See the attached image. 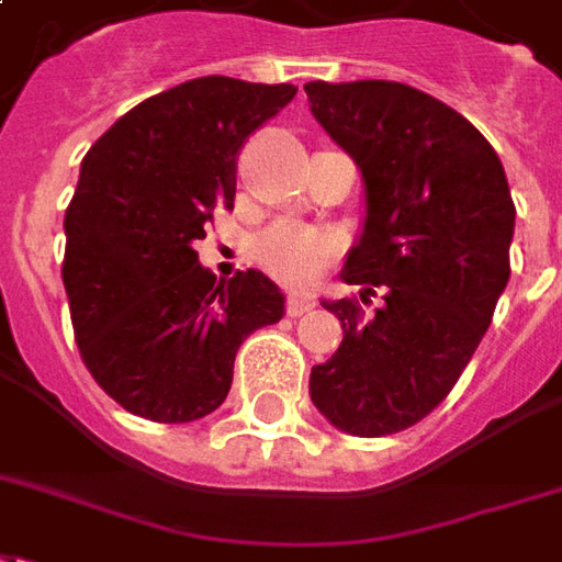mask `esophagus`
Returning <instances> with one entry per match:
<instances>
[{"label": "esophagus", "instance_id": "1", "mask_svg": "<svg viewBox=\"0 0 562 562\" xmlns=\"http://www.w3.org/2000/svg\"><path fill=\"white\" fill-rule=\"evenodd\" d=\"M311 307H314V302H311V299H307V296H290L284 302L286 316H293V319H296V316H302V314H307Z\"/></svg>", "mask_w": 562, "mask_h": 562}]
</instances>
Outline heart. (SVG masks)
Instances as JSON below:
<instances>
[{"label":"heart","mask_w":562,"mask_h":562,"mask_svg":"<svg viewBox=\"0 0 562 562\" xmlns=\"http://www.w3.org/2000/svg\"><path fill=\"white\" fill-rule=\"evenodd\" d=\"M337 255V239L319 227L272 225L255 246L257 263L278 284L305 286Z\"/></svg>","instance_id":"b5f03b06"}]
</instances>
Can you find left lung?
I'll use <instances>...</instances> for the list:
<instances>
[{
    "label": "left lung",
    "mask_w": 562,
    "mask_h": 562,
    "mask_svg": "<svg viewBox=\"0 0 562 562\" xmlns=\"http://www.w3.org/2000/svg\"><path fill=\"white\" fill-rule=\"evenodd\" d=\"M311 112L361 168L364 236L344 266L356 296L326 302L344 340L311 370V400L349 436L420 424L462 376L509 281L516 204L495 147L457 109L403 82H307Z\"/></svg>",
    "instance_id": "8db88e82"
}]
</instances>
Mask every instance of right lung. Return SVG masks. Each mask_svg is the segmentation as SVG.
<instances>
[{"label": "right lung", "mask_w": 562, "mask_h": 562, "mask_svg": "<svg viewBox=\"0 0 562 562\" xmlns=\"http://www.w3.org/2000/svg\"><path fill=\"white\" fill-rule=\"evenodd\" d=\"M293 97V86L201 76L130 109L82 159L61 278L79 356L126 412L156 424L216 412L236 349L284 316L263 272L216 281L192 246L234 210L248 136Z\"/></svg>", "instance_id": "obj_1"}]
</instances>
